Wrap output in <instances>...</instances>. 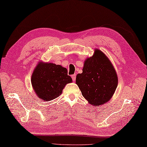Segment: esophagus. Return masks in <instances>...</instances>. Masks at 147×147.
I'll use <instances>...</instances> for the list:
<instances>
[{"label": "esophagus", "mask_w": 147, "mask_h": 147, "mask_svg": "<svg viewBox=\"0 0 147 147\" xmlns=\"http://www.w3.org/2000/svg\"><path fill=\"white\" fill-rule=\"evenodd\" d=\"M71 78H72V79H73V81H74L75 80H76V74H73L72 76H71Z\"/></svg>", "instance_id": "obj_1"}]
</instances>
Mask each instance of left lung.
Returning <instances> with one entry per match:
<instances>
[{
  "label": "left lung",
  "instance_id": "left-lung-1",
  "mask_svg": "<svg viewBox=\"0 0 147 147\" xmlns=\"http://www.w3.org/2000/svg\"><path fill=\"white\" fill-rule=\"evenodd\" d=\"M76 82L84 98L97 106L109 100L115 91L118 79L109 59L96 50L94 55L85 61L82 73L77 75Z\"/></svg>",
  "mask_w": 147,
  "mask_h": 147
}]
</instances>
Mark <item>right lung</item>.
I'll use <instances>...</instances> for the list:
<instances>
[{"mask_svg": "<svg viewBox=\"0 0 147 147\" xmlns=\"http://www.w3.org/2000/svg\"><path fill=\"white\" fill-rule=\"evenodd\" d=\"M32 84L40 98L51 100L61 94L65 85L72 82L65 67L53 63H40L32 76Z\"/></svg>", "mask_w": 147, "mask_h": 147, "instance_id": "1", "label": "right lung"}]
</instances>
